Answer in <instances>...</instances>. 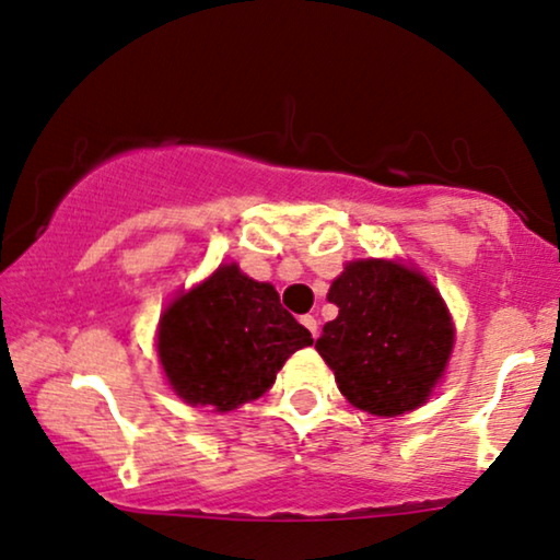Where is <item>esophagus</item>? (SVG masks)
I'll return each instance as SVG.
<instances>
[{
  "mask_svg": "<svg viewBox=\"0 0 560 560\" xmlns=\"http://www.w3.org/2000/svg\"><path fill=\"white\" fill-rule=\"evenodd\" d=\"M301 324L308 328L313 339H316V336H318V320H316V316H301Z\"/></svg>",
  "mask_w": 560,
  "mask_h": 560,
  "instance_id": "obj_1",
  "label": "esophagus"
}]
</instances>
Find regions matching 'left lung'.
<instances>
[{
  "label": "left lung",
  "instance_id": "8db88e82",
  "mask_svg": "<svg viewBox=\"0 0 560 560\" xmlns=\"http://www.w3.org/2000/svg\"><path fill=\"white\" fill-rule=\"evenodd\" d=\"M339 316L316 341L341 395L372 416H402L431 397L454 349L433 282L389 259H357L331 282Z\"/></svg>",
  "mask_w": 560,
  "mask_h": 560
}]
</instances>
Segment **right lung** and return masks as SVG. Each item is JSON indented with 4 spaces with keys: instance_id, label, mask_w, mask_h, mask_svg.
<instances>
[{
    "instance_id": "right-lung-1",
    "label": "right lung",
    "mask_w": 560,
    "mask_h": 560,
    "mask_svg": "<svg viewBox=\"0 0 560 560\" xmlns=\"http://www.w3.org/2000/svg\"><path fill=\"white\" fill-rule=\"evenodd\" d=\"M311 343L278 290L234 262L175 298L158 326V357L175 395L217 412L262 397L285 359Z\"/></svg>"
}]
</instances>
